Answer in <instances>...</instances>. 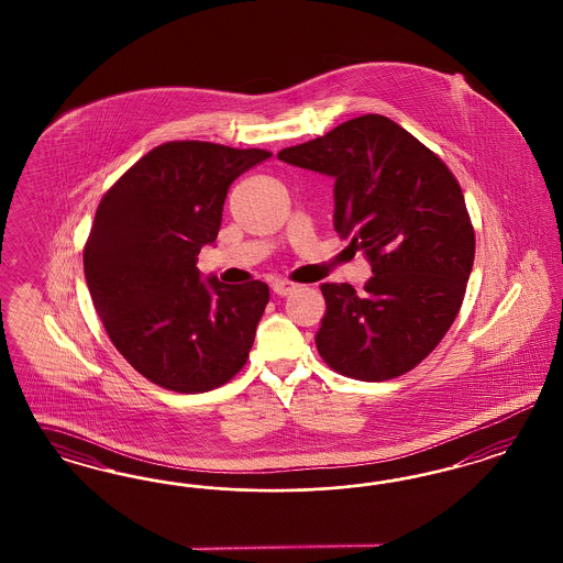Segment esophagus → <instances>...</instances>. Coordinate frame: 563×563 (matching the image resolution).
<instances>
[{"instance_id":"34e87169","label":"esophagus","mask_w":563,"mask_h":563,"mask_svg":"<svg viewBox=\"0 0 563 563\" xmlns=\"http://www.w3.org/2000/svg\"><path fill=\"white\" fill-rule=\"evenodd\" d=\"M273 290L278 297H287L292 290H297V285L289 283V280H274Z\"/></svg>"}]
</instances>
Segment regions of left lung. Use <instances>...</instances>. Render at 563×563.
Instances as JSON below:
<instances>
[{"label": "left lung", "mask_w": 563, "mask_h": 563, "mask_svg": "<svg viewBox=\"0 0 563 563\" xmlns=\"http://www.w3.org/2000/svg\"><path fill=\"white\" fill-rule=\"evenodd\" d=\"M278 158L334 179V229L374 273L361 292L322 285L318 353L353 379L407 374L456 320L473 271L475 231L456 177L405 128L375 113Z\"/></svg>", "instance_id": "obj_1"}]
</instances>
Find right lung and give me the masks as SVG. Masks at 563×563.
<instances>
[{
    "instance_id": "right-lung-1",
    "label": "right lung",
    "mask_w": 563,
    "mask_h": 563,
    "mask_svg": "<svg viewBox=\"0 0 563 563\" xmlns=\"http://www.w3.org/2000/svg\"><path fill=\"white\" fill-rule=\"evenodd\" d=\"M271 156L167 142L102 196L86 241V285L115 349L161 388L208 393L247 361L268 285L202 280L196 262L217 241L231 184Z\"/></svg>"
}]
</instances>
